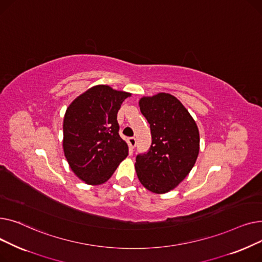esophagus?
I'll return each mask as SVG.
<instances>
[{"label":"esophagus","mask_w":262,"mask_h":262,"mask_svg":"<svg viewBox=\"0 0 262 262\" xmlns=\"http://www.w3.org/2000/svg\"><path fill=\"white\" fill-rule=\"evenodd\" d=\"M127 142H128V145H129V149H130V150H133V149L135 148L136 144H137V140H136V138H135V137H130V138H128V139H127Z\"/></svg>","instance_id":"esophagus-1"}]
</instances>
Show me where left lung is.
Returning <instances> with one entry per match:
<instances>
[{"label": "left lung", "mask_w": 262, "mask_h": 262, "mask_svg": "<svg viewBox=\"0 0 262 262\" xmlns=\"http://www.w3.org/2000/svg\"><path fill=\"white\" fill-rule=\"evenodd\" d=\"M147 120L152 145L136 158L140 183L157 194L180 185L193 168L200 152V133L186 107L170 93L160 92L139 100Z\"/></svg>", "instance_id": "1"}]
</instances>
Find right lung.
<instances>
[{"mask_svg": "<svg viewBox=\"0 0 262 262\" xmlns=\"http://www.w3.org/2000/svg\"><path fill=\"white\" fill-rule=\"evenodd\" d=\"M132 93L96 85L69 105L63 118L62 147L74 174L88 185L106 183L128 145L119 135L117 115Z\"/></svg>", "mask_w": 262, "mask_h": 262, "instance_id": "obj_1", "label": "right lung"}]
</instances>
